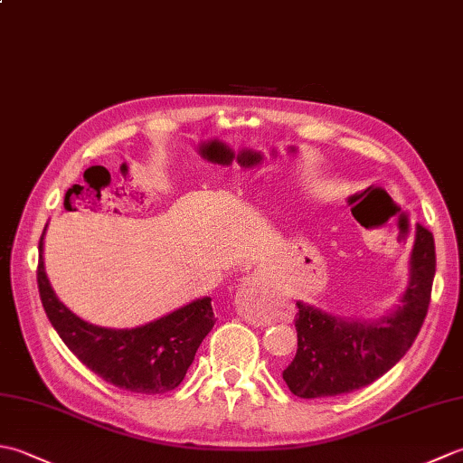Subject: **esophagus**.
Here are the masks:
<instances>
[{
  "instance_id": "1",
  "label": "esophagus",
  "mask_w": 463,
  "mask_h": 463,
  "mask_svg": "<svg viewBox=\"0 0 463 463\" xmlns=\"http://www.w3.org/2000/svg\"><path fill=\"white\" fill-rule=\"evenodd\" d=\"M234 307L249 322H267L279 314V297L260 272L244 277L234 297Z\"/></svg>"
}]
</instances>
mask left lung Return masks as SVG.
<instances>
[{"mask_svg":"<svg viewBox=\"0 0 463 463\" xmlns=\"http://www.w3.org/2000/svg\"><path fill=\"white\" fill-rule=\"evenodd\" d=\"M436 274L431 232L416 224L408 284L378 318H342L298 300L297 356L282 372L294 396L328 398L368 386L404 358L424 324Z\"/></svg>","mask_w":463,"mask_h":463,"instance_id":"1","label":"left lung"}]
</instances>
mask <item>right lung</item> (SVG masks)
I'll return each instance as SVG.
<instances>
[{"label": "right lung", "mask_w": 463, "mask_h": 463, "mask_svg": "<svg viewBox=\"0 0 463 463\" xmlns=\"http://www.w3.org/2000/svg\"><path fill=\"white\" fill-rule=\"evenodd\" d=\"M45 229L39 241L37 287L47 318L67 348L97 376L135 394H165L179 386L201 342L214 326L211 298L191 300L135 328L97 326L69 310L49 282L43 260Z\"/></svg>", "instance_id": "add662e5"}]
</instances>
